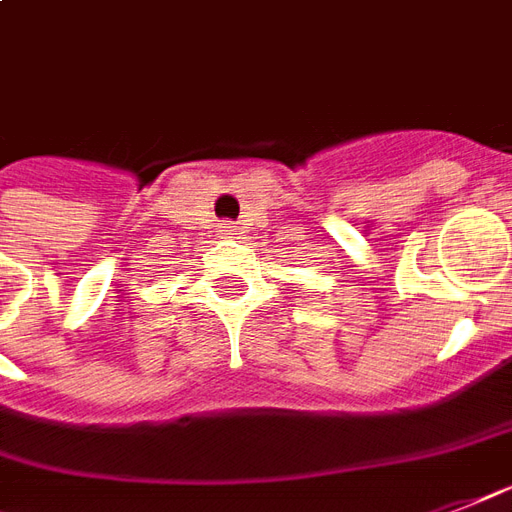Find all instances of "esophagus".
I'll list each match as a JSON object with an SVG mask.
<instances>
[{
	"label": "esophagus",
	"instance_id": "obj_1",
	"mask_svg": "<svg viewBox=\"0 0 512 512\" xmlns=\"http://www.w3.org/2000/svg\"><path fill=\"white\" fill-rule=\"evenodd\" d=\"M220 229L226 231V234H234V231H237V226H234V223H231V220H226V223H223V226H220Z\"/></svg>",
	"mask_w": 512,
	"mask_h": 512
}]
</instances>
